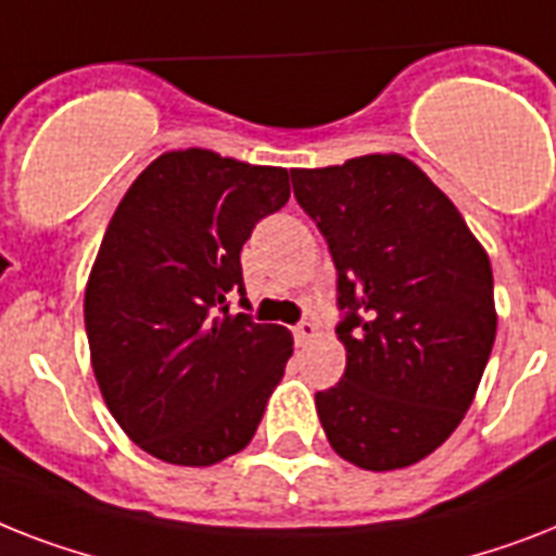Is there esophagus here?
I'll use <instances>...</instances> for the list:
<instances>
[{
	"instance_id": "34e87169",
	"label": "esophagus",
	"mask_w": 556,
	"mask_h": 556,
	"mask_svg": "<svg viewBox=\"0 0 556 556\" xmlns=\"http://www.w3.org/2000/svg\"><path fill=\"white\" fill-rule=\"evenodd\" d=\"M319 333L317 323H311V319H305V323H300L296 328H293V337H296V345H305V342H311L314 337Z\"/></svg>"
}]
</instances>
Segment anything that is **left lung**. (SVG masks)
<instances>
[{
	"label": "left lung",
	"mask_w": 556,
	"mask_h": 556,
	"mask_svg": "<svg viewBox=\"0 0 556 556\" xmlns=\"http://www.w3.org/2000/svg\"><path fill=\"white\" fill-rule=\"evenodd\" d=\"M337 265L345 374L317 391L331 448L365 471L414 466L471 408L497 337L494 277L457 205L400 153L293 168Z\"/></svg>",
	"instance_id": "8db88e82"
}]
</instances>
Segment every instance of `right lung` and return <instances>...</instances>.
<instances>
[{
  "label": "right lung",
  "mask_w": 556,
  "mask_h": 556,
  "mask_svg": "<svg viewBox=\"0 0 556 556\" xmlns=\"http://www.w3.org/2000/svg\"><path fill=\"white\" fill-rule=\"evenodd\" d=\"M291 197L288 170L168 151L116 205L85 288L99 391L139 448L170 466H214L256 434L293 354L282 325L228 311L239 251ZM248 305V300H239Z\"/></svg>",
  "instance_id": "obj_1"
}]
</instances>
